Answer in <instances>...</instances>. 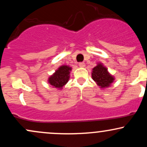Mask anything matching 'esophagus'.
Here are the masks:
<instances>
[{
    "instance_id": "obj_1",
    "label": "esophagus",
    "mask_w": 147,
    "mask_h": 147,
    "mask_svg": "<svg viewBox=\"0 0 147 147\" xmlns=\"http://www.w3.org/2000/svg\"><path fill=\"white\" fill-rule=\"evenodd\" d=\"M79 65L80 67H82V68H83V67H84L85 66V63H84V62H79Z\"/></svg>"
}]
</instances>
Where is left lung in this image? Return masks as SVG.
Segmentation results:
<instances>
[{
    "label": "left lung",
    "mask_w": 147,
    "mask_h": 147,
    "mask_svg": "<svg viewBox=\"0 0 147 147\" xmlns=\"http://www.w3.org/2000/svg\"><path fill=\"white\" fill-rule=\"evenodd\" d=\"M92 79L101 88L109 87L113 82L114 78L107 71V69L102 64H98L92 69Z\"/></svg>",
    "instance_id": "obj_1"
}]
</instances>
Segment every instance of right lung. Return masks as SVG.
Returning a JSON list of instances; mask_svg holds the SVG:
<instances>
[{
  "label": "right lung",
  "instance_id": "add662e5",
  "mask_svg": "<svg viewBox=\"0 0 147 147\" xmlns=\"http://www.w3.org/2000/svg\"><path fill=\"white\" fill-rule=\"evenodd\" d=\"M71 68L67 65H62L49 78V83L55 88H61L69 79V74Z\"/></svg>",
  "mask_w": 147,
  "mask_h": 147
}]
</instances>
